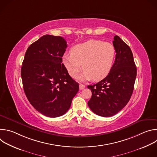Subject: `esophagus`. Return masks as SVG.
<instances>
[{"label":"esophagus","mask_w":157,"mask_h":157,"mask_svg":"<svg viewBox=\"0 0 157 157\" xmlns=\"http://www.w3.org/2000/svg\"><path fill=\"white\" fill-rule=\"evenodd\" d=\"M85 87V86L82 84H79V89H83Z\"/></svg>","instance_id":"1"}]
</instances>
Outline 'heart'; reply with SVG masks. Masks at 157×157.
Returning <instances> with one entry per match:
<instances>
[{
    "label": "heart",
    "instance_id": "b5f03b06",
    "mask_svg": "<svg viewBox=\"0 0 157 157\" xmlns=\"http://www.w3.org/2000/svg\"><path fill=\"white\" fill-rule=\"evenodd\" d=\"M116 51L109 42L89 40L76 44L71 53H64L62 63L68 73L75 78L79 71L84 70L79 76L80 81L104 79L110 72L115 61ZM83 65H82V64Z\"/></svg>",
    "mask_w": 157,
    "mask_h": 157
}]
</instances>
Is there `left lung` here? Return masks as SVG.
I'll use <instances>...</instances> for the list:
<instances>
[{"mask_svg": "<svg viewBox=\"0 0 157 157\" xmlns=\"http://www.w3.org/2000/svg\"><path fill=\"white\" fill-rule=\"evenodd\" d=\"M113 45L116 56L109 74L93 86L92 96L88 106L96 114L102 117L113 116L121 110L129 101L133 91L137 68L130 47L117 35Z\"/></svg>", "mask_w": 157, "mask_h": 157, "instance_id": "1", "label": "left lung"}]
</instances>
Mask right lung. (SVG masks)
I'll return each instance as SVG.
<instances>
[{
    "label": "right lung",
    "instance_id": "obj_1",
    "mask_svg": "<svg viewBox=\"0 0 157 157\" xmlns=\"http://www.w3.org/2000/svg\"><path fill=\"white\" fill-rule=\"evenodd\" d=\"M66 43L61 36L43 35L29 46L22 63L21 76L28 100L50 117L64 114L79 91L78 83L62 63Z\"/></svg>",
    "mask_w": 157,
    "mask_h": 157
}]
</instances>
